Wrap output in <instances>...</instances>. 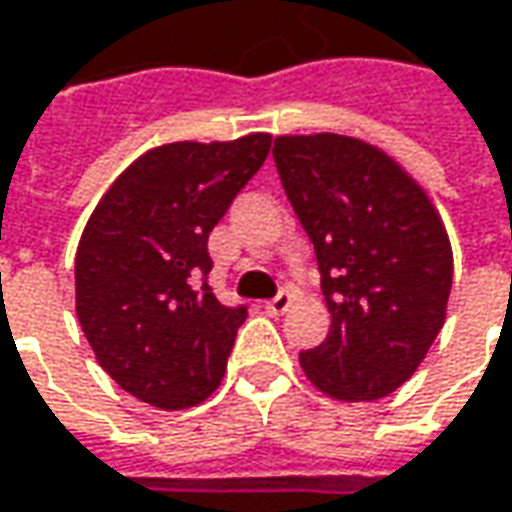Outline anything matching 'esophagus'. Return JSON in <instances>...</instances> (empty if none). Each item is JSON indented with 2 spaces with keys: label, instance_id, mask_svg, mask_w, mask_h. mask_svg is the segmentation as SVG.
Returning <instances> with one entry per match:
<instances>
[{
  "label": "esophagus",
  "instance_id": "34e87169",
  "mask_svg": "<svg viewBox=\"0 0 512 512\" xmlns=\"http://www.w3.org/2000/svg\"><path fill=\"white\" fill-rule=\"evenodd\" d=\"M290 307H293V293H290V290H279V296L270 299L265 305V310L270 316H285Z\"/></svg>",
  "mask_w": 512,
  "mask_h": 512
}]
</instances>
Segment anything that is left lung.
<instances>
[{
	"label": "left lung",
	"instance_id": "8db88e82",
	"mask_svg": "<svg viewBox=\"0 0 512 512\" xmlns=\"http://www.w3.org/2000/svg\"><path fill=\"white\" fill-rule=\"evenodd\" d=\"M287 199L316 247L330 333L299 353L336 402H373L424 362L447 316L453 247L433 199L382 148L342 136H276Z\"/></svg>",
	"mask_w": 512,
	"mask_h": 512
}]
</instances>
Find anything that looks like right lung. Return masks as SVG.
<instances>
[{
	"label": "right lung",
	"mask_w": 512,
	"mask_h": 512,
	"mask_svg": "<svg viewBox=\"0 0 512 512\" xmlns=\"http://www.w3.org/2000/svg\"><path fill=\"white\" fill-rule=\"evenodd\" d=\"M270 133L142 153L93 207L76 247V316L96 362L156 410L202 404L225 376L245 307L202 282L207 236L265 165Z\"/></svg>",
	"instance_id": "add662e5"
}]
</instances>
